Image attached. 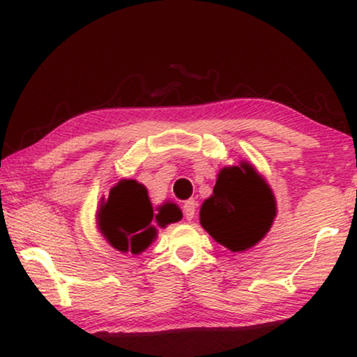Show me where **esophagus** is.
Returning a JSON list of instances; mask_svg holds the SVG:
<instances>
[{
    "label": "esophagus",
    "mask_w": 357,
    "mask_h": 357,
    "mask_svg": "<svg viewBox=\"0 0 357 357\" xmlns=\"http://www.w3.org/2000/svg\"><path fill=\"white\" fill-rule=\"evenodd\" d=\"M197 203H195V199H187V202L183 203V214L185 218L188 219V221H192L193 216H195V211H197Z\"/></svg>",
    "instance_id": "1"
}]
</instances>
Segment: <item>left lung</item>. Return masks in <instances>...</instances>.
Listing matches in <instances>:
<instances>
[{
	"label": "left lung",
	"mask_w": 357,
	"mask_h": 357,
	"mask_svg": "<svg viewBox=\"0 0 357 357\" xmlns=\"http://www.w3.org/2000/svg\"><path fill=\"white\" fill-rule=\"evenodd\" d=\"M276 198L263 175L247 160L222 167L213 195L199 209V224L231 252H245L270 232Z\"/></svg>",
	"instance_id": "left-lung-1"
}]
</instances>
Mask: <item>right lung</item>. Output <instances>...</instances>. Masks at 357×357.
Listing matches in <instances>:
<instances>
[{"label": "right lung", "instance_id": "right-lung-1", "mask_svg": "<svg viewBox=\"0 0 357 357\" xmlns=\"http://www.w3.org/2000/svg\"><path fill=\"white\" fill-rule=\"evenodd\" d=\"M177 204L165 202L153 208L148 188L136 180L121 178L102 198L97 209V227L105 241L119 252L139 255L158 237V227L182 219Z\"/></svg>", "mask_w": 357, "mask_h": 357}]
</instances>
